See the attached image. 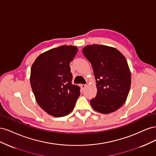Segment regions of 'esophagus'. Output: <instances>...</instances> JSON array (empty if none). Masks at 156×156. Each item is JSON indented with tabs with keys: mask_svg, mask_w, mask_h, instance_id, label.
Segmentation results:
<instances>
[{
	"mask_svg": "<svg viewBox=\"0 0 156 156\" xmlns=\"http://www.w3.org/2000/svg\"><path fill=\"white\" fill-rule=\"evenodd\" d=\"M81 88H82L83 89H84V88H85V87H87V84H81Z\"/></svg>",
	"mask_w": 156,
	"mask_h": 156,
	"instance_id": "obj_1",
	"label": "esophagus"
}]
</instances>
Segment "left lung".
Segmentation results:
<instances>
[{
	"label": "left lung",
	"mask_w": 156,
	"mask_h": 156,
	"mask_svg": "<svg viewBox=\"0 0 156 156\" xmlns=\"http://www.w3.org/2000/svg\"><path fill=\"white\" fill-rule=\"evenodd\" d=\"M83 53L91 63L97 94L90 101L94 110L108 114L125 103L131 87V72L124 56L114 48L94 44Z\"/></svg>",
	"instance_id": "obj_1"
}]
</instances>
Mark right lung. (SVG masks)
<instances>
[{
  "label": "right lung",
  "instance_id": "1",
  "mask_svg": "<svg viewBox=\"0 0 156 156\" xmlns=\"http://www.w3.org/2000/svg\"><path fill=\"white\" fill-rule=\"evenodd\" d=\"M77 51L75 46H60L41 54L32 66L30 81L36 100L51 116L69 114L81 94L80 87L72 83L69 66Z\"/></svg>",
  "mask_w": 156,
  "mask_h": 156
}]
</instances>
